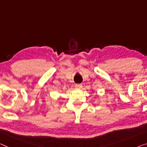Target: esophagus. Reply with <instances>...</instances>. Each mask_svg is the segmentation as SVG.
Segmentation results:
<instances>
[{"label":"esophagus","instance_id":"esophagus-1","mask_svg":"<svg viewBox=\"0 0 147 147\" xmlns=\"http://www.w3.org/2000/svg\"><path fill=\"white\" fill-rule=\"evenodd\" d=\"M83 87V85L81 84H76V87L77 88V89H81Z\"/></svg>","mask_w":147,"mask_h":147}]
</instances>
